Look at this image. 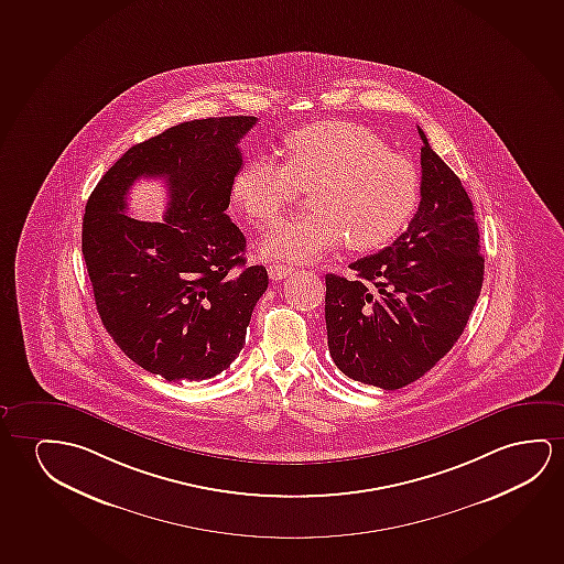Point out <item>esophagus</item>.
Here are the masks:
<instances>
[{
	"label": "esophagus",
	"instance_id": "1",
	"mask_svg": "<svg viewBox=\"0 0 564 564\" xmlns=\"http://www.w3.org/2000/svg\"><path fill=\"white\" fill-rule=\"evenodd\" d=\"M291 268L289 265H281V263H271L270 268H268V273H270V278L273 281H281V279H285L286 275H291Z\"/></svg>",
	"mask_w": 564,
	"mask_h": 564
}]
</instances>
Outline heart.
I'll list each match as a JSON object with an SVG mask.
<instances>
[{"mask_svg": "<svg viewBox=\"0 0 564 564\" xmlns=\"http://www.w3.org/2000/svg\"><path fill=\"white\" fill-rule=\"evenodd\" d=\"M285 163L258 155L235 174L230 194L253 225H270L311 188L314 212L283 220L265 235L268 260L314 261L344 245L370 252L408 225L419 202V172L365 126L324 122L285 139Z\"/></svg>", "mask_w": 564, "mask_h": 564, "instance_id": "b5f03b06", "label": "heart"}]
</instances>
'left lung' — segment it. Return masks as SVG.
I'll use <instances>...</instances> for the list:
<instances>
[{
  "label": "left lung",
  "mask_w": 564,
  "mask_h": 564,
  "mask_svg": "<svg viewBox=\"0 0 564 564\" xmlns=\"http://www.w3.org/2000/svg\"><path fill=\"white\" fill-rule=\"evenodd\" d=\"M419 135L421 204L408 230L352 261L355 279L326 275L329 355L345 376L382 390L415 382L454 347L485 273L474 204Z\"/></svg>",
  "instance_id": "left-lung-1"
}]
</instances>
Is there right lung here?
Masks as SVG:
<instances>
[{
    "label": "right lung",
    "mask_w": 564,
    "mask_h": 564,
    "mask_svg": "<svg viewBox=\"0 0 564 564\" xmlns=\"http://www.w3.org/2000/svg\"><path fill=\"white\" fill-rule=\"evenodd\" d=\"M256 122L223 116L169 128L128 149L85 205L82 250L98 316L135 365L169 382L227 370L268 289V271L246 265L245 235L227 215L238 143ZM139 177L167 182L161 224L124 213Z\"/></svg>",
    "instance_id": "obj_1"
}]
</instances>
